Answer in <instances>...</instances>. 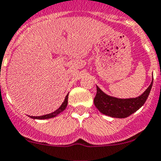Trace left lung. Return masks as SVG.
<instances>
[{
	"instance_id": "8db88e82",
	"label": "left lung",
	"mask_w": 161,
	"mask_h": 161,
	"mask_svg": "<svg viewBox=\"0 0 161 161\" xmlns=\"http://www.w3.org/2000/svg\"><path fill=\"white\" fill-rule=\"evenodd\" d=\"M153 85V80L145 92L136 98L119 99L108 96L96 86L97 92L94 104L99 111L114 118H126L138 110L147 100Z\"/></svg>"
}]
</instances>
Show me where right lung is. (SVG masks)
<instances>
[{"label": "right lung", "mask_w": 161, "mask_h": 161, "mask_svg": "<svg viewBox=\"0 0 161 161\" xmlns=\"http://www.w3.org/2000/svg\"><path fill=\"white\" fill-rule=\"evenodd\" d=\"M67 104H68V94H67V96H65L64 102H63L60 107H59L56 110H55L54 112L51 113V114H47V115H41V116H30V117L32 118V119H50V118H53V117L59 115L60 112H62L63 110H65V109L66 108V106H67Z\"/></svg>", "instance_id": "add662e5"}]
</instances>
